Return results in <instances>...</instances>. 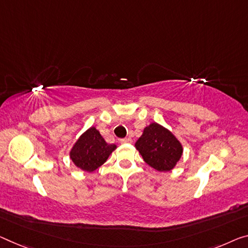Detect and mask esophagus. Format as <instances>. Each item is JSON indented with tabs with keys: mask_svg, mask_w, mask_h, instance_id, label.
I'll return each mask as SVG.
<instances>
[{
	"mask_svg": "<svg viewBox=\"0 0 248 248\" xmlns=\"http://www.w3.org/2000/svg\"><path fill=\"white\" fill-rule=\"evenodd\" d=\"M120 142L121 143H132V139L131 137H125V139H121Z\"/></svg>",
	"mask_w": 248,
	"mask_h": 248,
	"instance_id": "obj_1",
	"label": "esophagus"
}]
</instances>
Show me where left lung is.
<instances>
[{"label":"left lung","instance_id":"obj_1","mask_svg":"<svg viewBox=\"0 0 248 248\" xmlns=\"http://www.w3.org/2000/svg\"><path fill=\"white\" fill-rule=\"evenodd\" d=\"M135 146L144 161L159 172L172 170L183 153L176 137L157 123H152L144 128L143 135L137 140Z\"/></svg>","mask_w":248,"mask_h":248}]
</instances>
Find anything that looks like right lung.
Instances as JSON below:
<instances>
[{
    "mask_svg": "<svg viewBox=\"0 0 248 248\" xmlns=\"http://www.w3.org/2000/svg\"><path fill=\"white\" fill-rule=\"evenodd\" d=\"M116 145L105 142L100 132L91 127L79 137L71 151V159L86 172H93L106 162Z\"/></svg>",
    "mask_w": 248,
    "mask_h": 248,
    "instance_id": "1",
    "label": "right lung"
}]
</instances>
